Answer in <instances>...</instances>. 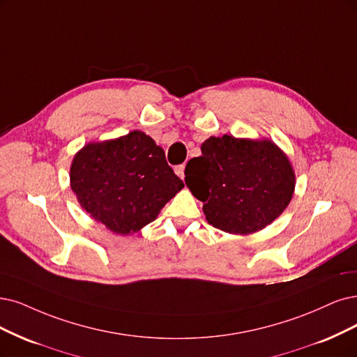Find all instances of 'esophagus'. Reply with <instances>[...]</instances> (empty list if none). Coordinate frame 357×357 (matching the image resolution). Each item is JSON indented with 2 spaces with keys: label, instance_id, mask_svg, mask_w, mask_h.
<instances>
[{
  "label": "esophagus",
  "instance_id": "1",
  "mask_svg": "<svg viewBox=\"0 0 357 357\" xmlns=\"http://www.w3.org/2000/svg\"><path fill=\"white\" fill-rule=\"evenodd\" d=\"M183 172H185V166H183V165H179V166L175 167V174H176L181 179L185 178V174H183Z\"/></svg>",
  "mask_w": 357,
  "mask_h": 357
}]
</instances>
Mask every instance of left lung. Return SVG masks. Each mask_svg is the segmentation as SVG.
Masks as SVG:
<instances>
[{
  "label": "left lung",
  "instance_id": "left-lung-1",
  "mask_svg": "<svg viewBox=\"0 0 357 357\" xmlns=\"http://www.w3.org/2000/svg\"><path fill=\"white\" fill-rule=\"evenodd\" d=\"M185 183L207 222L236 235L272 223L293 199L296 175L284 151L269 139L210 137L185 167Z\"/></svg>",
  "mask_w": 357,
  "mask_h": 357
}]
</instances>
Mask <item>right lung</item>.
Masks as SVG:
<instances>
[{
	"mask_svg": "<svg viewBox=\"0 0 357 357\" xmlns=\"http://www.w3.org/2000/svg\"><path fill=\"white\" fill-rule=\"evenodd\" d=\"M70 188L89 216L114 234L129 235L153 222L183 188L162 147L141 130L79 150Z\"/></svg>",
	"mask_w": 357,
	"mask_h": 357,
	"instance_id": "add662e5",
	"label": "right lung"
}]
</instances>
